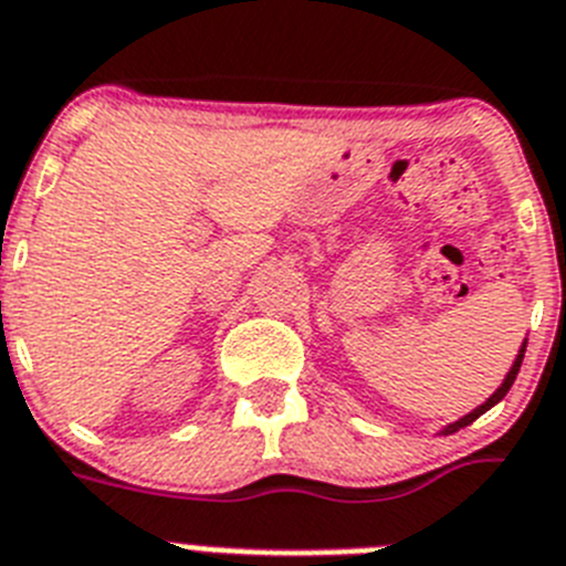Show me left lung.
<instances>
[{"mask_svg": "<svg viewBox=\"0 0 566 566\" xmlns=\"http://www.w3.org/2000/svg\"><path fill=\"white\" fill-rule=\"evenodd\" d=\"M524 350H526V342H524V345H521V350H517L515 363H512L510 374H506V377H503L501 388H497V391L492 394V397H489L486 402H483V406H478V408H474V411H469L467 417H460L458 422H449V426H446V429H443V434H452V431L463 429V426H469V422H474V420H478V417H481V415H486L489 408H492V406H497V402H501L503 397H506V391H510V388H512V382H515L517 371H521V363H524Z\"/></svg>", "mask_w": 566, "mask_h": 566, "instance_id": "obj_1", "label": "left lung"}]
</instances>
